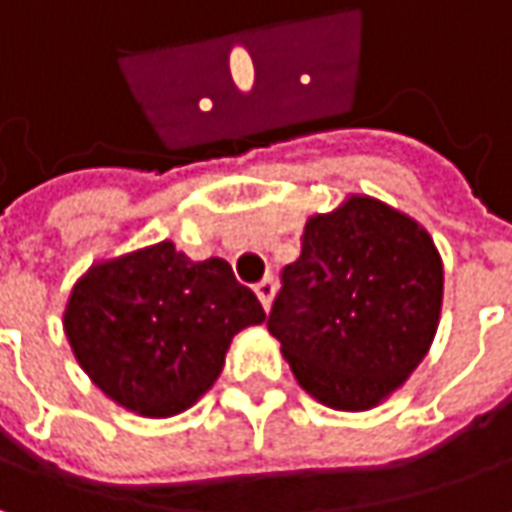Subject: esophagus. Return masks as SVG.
Masks as SVG:
<instances>
[{
	"label": "esophagus",
	"mask_w": 512,
	"mask_h": 512,
	"mask_svg": "<svg viewBox=\"0 0 512 512\" xmlns=\"http://www.w3.org/2000/svg\"><path fill=\"white\" fill-rule=\"evenodd\" d=\"M274 291H277V283H274L272 274H269V277H263V280H260V283H257V286H255L257 300L263 303V309H272Z\"/></svg>",
	"instance_id": "1"
}]
</instances>
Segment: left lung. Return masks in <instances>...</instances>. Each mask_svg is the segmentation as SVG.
I'll return each instance as SVG.
<instances>
[{"mask_svg":"<svg viewBox=\"0 0 512 512\" xmlns=\"http://www.w3.org/2000/svg\"><path fill=\"white\" fill-rule=\"evenodd\" d=\"M266 317L297 382L334 411H368L425 360L442 311V257L394 206L351 195L311 215Z\"/></svg>","mask_w":512,"mask_h":512,"instance_id":"1","label":"left lung"}]
</instances>
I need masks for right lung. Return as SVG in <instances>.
I'll use <instances>...</instances> for the list:
<instances>
[{"instance_id": "right-lung-1", "label": "right lung", "mask_w": 512, "mask_h": 512, "mask_svg": "<svg viewBox=\"0 0 512 512\" xmlns=\"http://www.w3.org/2000/svg\"><path fill=\"white\" fill-rule=\"evenodd\" d=\"M266 311L221 257L172 240L98 260L70 291L64 334L87 377L121 408L175 416L221 377L232 337Z\"/></svg>"}]
</instances>
